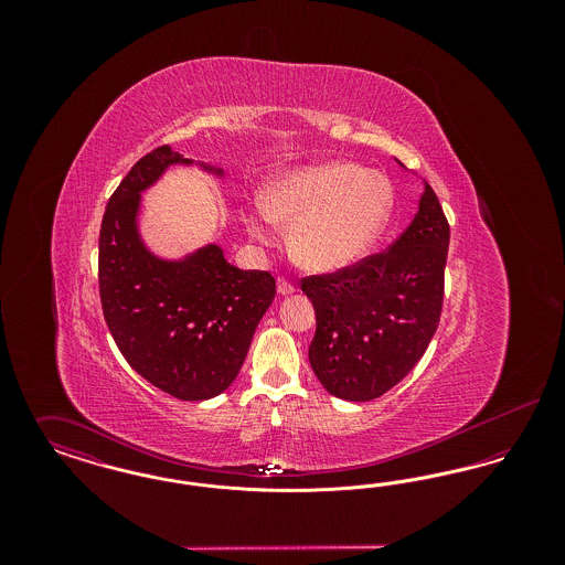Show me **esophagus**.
Returning <instances> with one entry per match:
<instances>
[{"mask_svg":"<svg viewBox=\"0 0 565 565\" xmlns=\"http://www.w3.org/2000/svg\"><path fill=\"white\" fill-rule=\"evenodd\" d=\"M296 288L288 281V279H284V277H279L277 279V295L279 296H290L295 295Z\"/></svg>","mask_w":565,"mask_h":565,"instance_id":"esophagus-1","label":"esophagus"}]
</instances>
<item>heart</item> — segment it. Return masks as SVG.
Returning <instances> with one entry per match:
<instances>
[{
    "instance_id": "heart-1",
    "label": "heart",
    "mask_w": 565,
    "mask_h": 565,
    "mask_svg": "<svg viewBox=\"0 0 565 565\" xmlns=\"http://www.w3.org/2000/svg\"><path fill=\"white\" fill-rule=\"evenodd\" d=\"M394 210V186L360 162L320 161L281 171L263 203L243 210L252 239L273 245L277 226L292 228L290 249L307 270L332 273L362 260L383 237Z\"/></svg>"
}]
</instances>
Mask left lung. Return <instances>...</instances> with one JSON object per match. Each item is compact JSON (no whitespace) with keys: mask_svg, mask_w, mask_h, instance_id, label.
I'll list each match as a JSON object with an SVG mask.
<instances>
[{"mask_svg":"<svg viewBox=\"0 0 565 565\" xmlns=\"http://www.w3.org/2000/svg\"><path fill=\"white\" fill-rule=\"evenodd\" d=\"M447 252L449 222L424 182L417 214L390 249L302 279L316 309L309 364L328 394L375 401L411 373L440 320Z\"/></svg>","mask_w":565,"mask_h":565,"instance_id":"obj_1","label":"left lung"}]
</instances>
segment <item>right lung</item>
I'll use <instances>...</instances> for the list:
<instances>
[{"instance_id": "obj_1", "label": "right lung", "mask_w": 565, "mask_h": 565, "mask_svg": "<svg viewBox=\"0 0 565 565\" xmlns=\"http://www.w3.org/2000/svg\"><path fill=\"white\" fill-rule=\"evenodd\" d=\"M196 164L161 146L135 162L109 196L99 233V292L109 332L139 375L190 403L222 394L242 371L256 326L275 298L267 270L231 265L217 243L180 258L157 254L141 233V194L169 167Z\"/></svg>"}]
</instances>
